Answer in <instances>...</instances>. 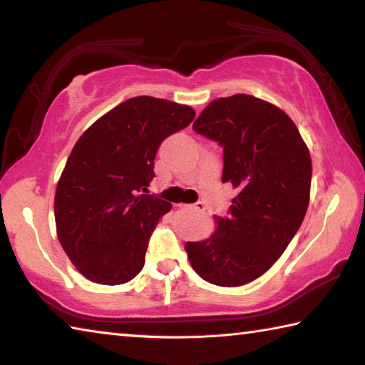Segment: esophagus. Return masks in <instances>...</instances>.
<instances>
[{
  "label": "esophagus",
  "mask_w": 365,
  "mask_h": 365,
  "mask_svg": "<svg viewBox=\"0 0 365 365\" xmlns=\"http://www.w3.org/2000/svg\"><path fill=\"white\" fill-rule=\"evenodd\" d=\"M178 207H180V209H193V211H197V212H205V209H206L205 202H201V201L195 202V205H178Z\"/></svg>",
  "instance_id": "esophagus-1"
}]
</instances>
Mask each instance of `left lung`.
Listing matches in <instances>:
<instances>
[{
	"instance_id": "obj_1",
	"label": "left lung",
	"mask_w": 365,
	"mask_h": 365,
	"mask_svg": "<svg viewBox=\"0 0 365 365\" xmlns=\"http://www.w3.org/2000/svg\"><path fill=\"white\" fill-rule=\"evenodd\" d=\"M193 130L224 148L222 182L237 196L228 217H215L211 237L185 250L202 280L245 285L265 274L299 230L311 193V154L282 109L251 95L209 103Z\"/></svg>"
}]
</instances>
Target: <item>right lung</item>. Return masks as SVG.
I'll return each instance as SVG.
<instances>
[{
    "label": "right lung",
    "instance_id": "1",
    "mask_svg": "<svg viewBox=\"0 0 365 365\" xmlns=\"http://www.w3.org/2000/svg\"><path fill=\"white\" fill-rule=\"evenodd\" d=\"M195 119L190 106L153 96L120 103L86 128L54 195L59 243L85 279L122 285L140 274L148 242L172 205L143 195L169 135Z\"/></svg>",
    "mask_w": 365,
    "mask_h": 365
}]
</instances>
